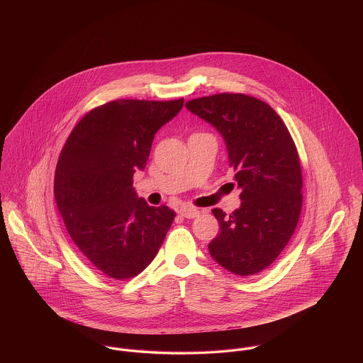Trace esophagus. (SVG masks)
<instances>
[{"instance_id": "34e87169", "label": "esophagus", "mask_w": 363, "mask_h": 363, "mask_svg": "<svg viewBox=\"0 0 363 363\" xmlns=\"http://www.w3.org/2000/svg\"><path fill=\"white\" fill-rule=\"evenodd\" d=\"M200 209L193 207H184L180 209V215L184 216V218H189V219H193V218H197L200 215Z\"/></svg>"}]
</instances>
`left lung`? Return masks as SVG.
<instances>
[{
    "label": "left lung",
    "instance_id": "1",
    "mask_svg": "<svg viewBox=\"0 0 363 363\" xmlns=\"http://www.w3.org/2000/svg\"><path fill=\"white\" fill-rule=\"evenodd\" d=\"M186 107L223 137L242 190L230 215L212 209L220 232L209 255L232 274L255 275L279 256L299 220L303 183L295 143L275 110L253 96L219 94Z\"/></svg>",
    "mask_w": 363,
    "mask_h": 363
}]
</instances>
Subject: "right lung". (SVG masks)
<instances>
[{"label":"right lung","mask_w":363,"mask_h":363,"mask_svg":"<svg viewBox=\"0 0 363 363\" xmlns=\"http://www.w3.org/2000/svg\"><path fill=\"white\" fill-rule=\"evenodd\" d=\"M184 101L120 99L86 113L60 154L54 196L65 228L91 265L114 279L144 271L174 219L170 208L150 207L133 189L157 130Z\"/></svg>","instance_id":"right-lung-1"}]
</instances>
